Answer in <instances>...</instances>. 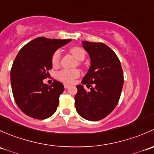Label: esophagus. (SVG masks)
<instances>
[{"mask_svg": "<svg viewBox=\"0 0 154 154\" xmlns=\"http://www.w3.org/2000/svg\"><path fill=\"white\" fill-rule=\"evenodd\" d=\"M64 88H65V89H67L68 88H69V87H70V85H67V84H64Z\"/></svg>", "mask_w": 154, "mask_h": 154, "instance_id": "1", "label": "esophagus"}]
</instances>
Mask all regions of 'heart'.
<instances>
[{
	"mask_svg": "<svg viewBox=\"0 0 154 154\" xmlns=\"http://www.w3.org/2000/svg\"><path fill=\"white\" fill-rule=\"evenodd\" d=\"M69 52L79 61H82L85 60L86 53L82 48L79 47H73L69 49ZM61 59V51L56 50L52 56V64L53 66H57L59 64ZM80 75V72L76 69H63L57 73L56 76L58 80L65 83H72L75 79H76Z\"/></svg>",
	"mask_w": 154,
	"mask_h": 154,
	"instance_id": "obj_1",
	"label": "heart"
}]
</instances>
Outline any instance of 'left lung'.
I'll return each instance as SVG.
<instances>
[{
    "mask_svg": "<svg viewBox=\"0 0 154 154\" xmlns=\"http://www.w3.org/2000/svg\"><path fill=\"white\" fill-rule=\"evenodd\" d=\"M90 58V66L77 85L75 105L78 113L89 121L105 118L118 104L124 77L121 63L116 53L103 43L82 42ZM94 87L87 91L83 86Z\"/></svg>",
    "mask_w": 154,
    "mask_h": 154,
    "instance_id": "8db88e82",
    "label": "left lung"
}]
</instances>
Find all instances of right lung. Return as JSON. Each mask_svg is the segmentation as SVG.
I'll list each match as a JSON object with an SVG mask.
<instances>
[{
  "label": "right lung",
  "instance_id": "add662e5",
  "mask_svg": "<svg viewBox=\"0 0 154 154\" xmlns=\"http://www.w3.org/2000/svg\"><path fill=\"white\" fill-rule=\"evenodd\" d=\"M71 39H50L39 37L26 44L17 55L10 78L17 105L28 116L45 119L56 111L64 85L55 80L50 86L44 84L53 68L52 56Z\"/></svg>",
  "mask_w": 154,
  "mask_h": 154
}]
</instances>
